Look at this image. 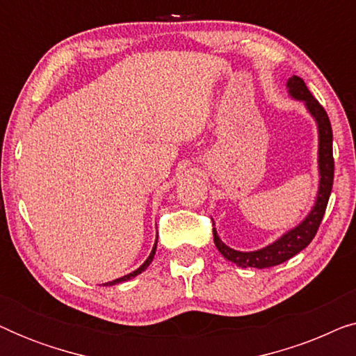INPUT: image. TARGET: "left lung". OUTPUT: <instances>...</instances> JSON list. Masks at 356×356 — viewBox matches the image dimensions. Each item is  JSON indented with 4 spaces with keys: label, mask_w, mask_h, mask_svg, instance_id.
<instances>
[{
    "label": "left lung",
    "mask_w": 356,
    "mask_h": 356,
    "mask_svg": "<svg viewBox=\"0 0 356 356\" xmlns=\"http://www.w3.org/2000/svg\"><path fill=\"white\" fill-rule=\"evenodd\" d=\"M290 95L296 100H303L306 108L318 123L319 131V191L316 197V204L308 217L295 227L293 230L286 232L284 236L272 243V245L262 248V250L241 252L228 248L220 238H218L216 228H213V243L217 250L222 252L225 259L235 262L240 267H256V269H266V267L279 266L282 262L289 261L290 257L298 254L306 246L313 241L318 228L323 222L325 207H327L330 191L334 183V155H332V128H330L329 116L325 113L324 106L311 95L305 81L298 76H291L289 82Z\"/></svg>",
    "instance_id": "obj_1"
}]
</instances>
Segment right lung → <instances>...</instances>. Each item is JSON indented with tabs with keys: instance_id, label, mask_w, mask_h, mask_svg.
Instances as JSON below:
<instances>
[{
	"instance_id": "1",
	"label": "right lung",
	"mask_w": 356,
	"mask_h": 356,
	"mask_svg": "<svg viewBox=\"0 0 356 356\" xmlns=\"http://www.w3.org/2000/svg\"><path fill=\"white\" fill-rule=\"evenodd\" d=\"M155 250H157V241H155V245H154V248H152V252H150L149 254V257L147 259H145V262L143 266L139 267V269H136L134 272H131V274H128V275H124V277H120V279H116V280H111V282H106V284H104V286H108V285H116V284H121V282H126V280H131L133 279V277H136V275H139L140 272H144L145 269H147L149 267V264L150 262H152V259H154V254H155Z\"/></svg>"
}]
</instances>
